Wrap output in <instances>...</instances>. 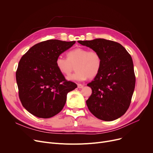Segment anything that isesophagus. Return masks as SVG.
Listing matches in <instances>:
<instances>
[{
  "label": "esophagus",
  "instance_id": "34e87169",
  "mask_svg": "<svg viewBox=\"0 0 153 153\" xmlns=\"http://www.w3.org/2000/svg\"><path fill=\"white\" fill-rule=\"evenodd\" d=\"M84 85L83 84H77V87L79 88V89H82V88L84 87Z\"/></svg>",
  "mask_w": 153,
  "mask_h": 153
}]
</instances>
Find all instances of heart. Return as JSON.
I'll return each mask as SVG.
<instances>
[{
  "label": "heart",
  "mask_w": 153,
  "mask_h": 153,
  "mask_svg": "<svg viewBox=\"0 0 153 153\" xmlns=\"http://www.w3.org/2000/svg\"><path fill=\"white\" fill-rule=\"evenodd\" d=\"M67 57L68 59L58 56L56 60V66L61 73L66 76H69L76 66L77 71L67 77L69 81H83L87 78L92 79L101 70L102 59L96 50L76 48L68 53Z\"/></svg>",
  "instance_id": "obj_1"
}]
</instances>
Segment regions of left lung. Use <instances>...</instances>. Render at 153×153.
Listing matches in <instances>:
<instances>
[{
    "label": "left lung",
    "instance_id": "obj_1",
    "mask_svg": "<svg viewBox=\"0 0 153 153\" xmlns=\"http://www.w3.org/2000/svg\"><path fill=\"white\" fill-rule=\"evenodd\" d=\"M78 43L97 51L102 59L99 73L87 84L92 91L87 107L97 118L113 121L125 114L131 103L136 81L131 56L122 45L105 39Z\"/></svg>",
    "mask_w": 153,
    "mask_h": 153
}]
</instances>
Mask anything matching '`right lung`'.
<instances>
[{"label": "right lung", "mask_w": 153, "mask_h": 153, "mask_svg": "<svg viewBox=\"0 0 153 153\" xmlns=\"http://www.w3.org/2000/svg\"><path fill=\"white\" fill-rule=\"evenodd\" d=\"M76 43L49 39L35 45L20 59L16 71L23 107L38 118H51L62 110L67 94L77 85L68 81L56 66L59 55Z\"/></svg>", "instance_id": "1"}]
</instances>
